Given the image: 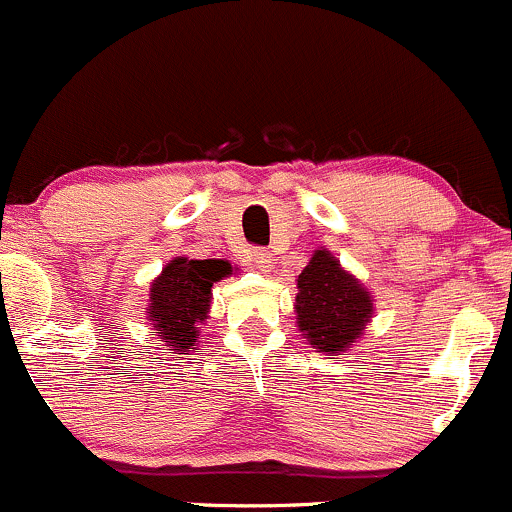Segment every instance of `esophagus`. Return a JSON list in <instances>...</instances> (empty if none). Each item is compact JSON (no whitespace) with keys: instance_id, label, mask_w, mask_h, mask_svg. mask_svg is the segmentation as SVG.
Segmentation results:
<instances>
[{"instance_id":"34e87169","label":"esophagus","mask_w":512,"mask_h":512,"mask_svg":"<svg viewBox=\"0 0 512 512\" xmlns=\"http://www.w3.org/2000/svg\"><path fill=\"white\" fill-rule=\"evenodd\" d=\"M246 261H249L251 268H258V271H263V273H268L273 268V256L268 254V251H263V249L249 251Z\"/></svg>"}]
</instances>
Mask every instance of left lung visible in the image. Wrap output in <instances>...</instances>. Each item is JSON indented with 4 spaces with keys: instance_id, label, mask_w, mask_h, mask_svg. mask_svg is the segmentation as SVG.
Here are the masks:
<instances>
[{
    "instance_id": "obj_1",
    "label": "left lung",
    "mask_w": 512,
    "mask_h": 512,
    "mask_svg": "<svg viewBox=\"0 0 512 512\" xmlns=\"http://www.w3.org/2000/svg\"><path fill=\"white\" fill-rule=\"evenodd\" d=\"M295 312L302 337L320 354L339 356L364 334L371 293L327 249H317L298 276Z\"/></svg>"
}]
</instances>
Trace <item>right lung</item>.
I'll return each instance as SVG.
<instances>
[{
  "label": "right lung",
  "instance_id": "obj_1",
  "mask_svg": "<svg viewBox=\"0 0 512 512\" xmlns=\"http://www.w3.org/2000/svg\"><path fill=\"white\" fill-rule=\"evenodd\" d=\"M232 276V263L222 258L178 256L151 283L148 320L168 354H185L200 342V324L210 315L212 285ZM180 359V356H178Z\"/></svg>",
  "mask_w": 512,
  "mask_h": 512
}]
</instances>
